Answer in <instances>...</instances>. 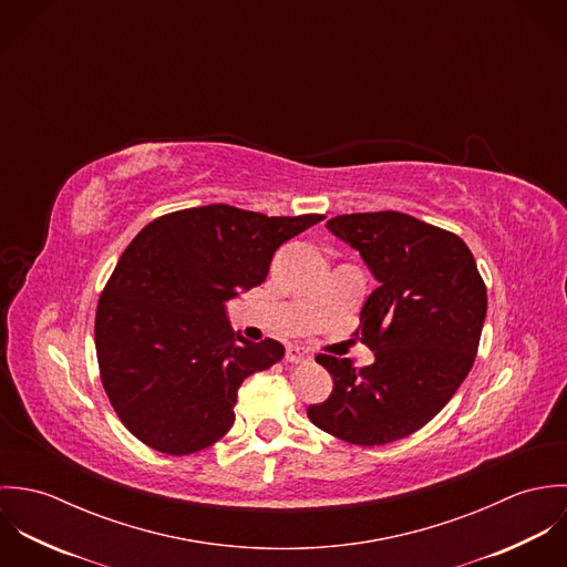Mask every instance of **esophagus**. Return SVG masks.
Returning a JSON list of instances; mask_svg holds the SVG:
<instances>
[{
	"mask_svg": "<svg viewBox=\"0 0 567 567\" xmlns=\"http://www.w3.org/2000/svg\"><path fill=\"white\" fill-rule=\"evenodd\" d=\"M306 360H310V353H308L303 347H299V344H290V347L286 349V362H290V364H299V362H306Z\"/></svg>",
	"mask_w": 567,
	"mask_h": 567,
	"instance_id": "obj_1",
	"label": "esophagus"
}]
</instances>
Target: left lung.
<instances>
[{"label":"left lung","mask_w":567,"mask_h":567,"mask_svg":"<svg viewBox=\"0 0 567 567\" xmlns=\"http://www.w3.org/2000/svg\"><path fill=\"white\" fill-rule=\"evenodd\" d=\"M327 229L353 246L378 288L355 336L375 362L319 355L333 389L308 408L310 421L353 445H384L423 427L474 367L486 317V286L456 234L400 212L344 214Z\"/></svg>","instance_id":"obj_1"}]
</instances>
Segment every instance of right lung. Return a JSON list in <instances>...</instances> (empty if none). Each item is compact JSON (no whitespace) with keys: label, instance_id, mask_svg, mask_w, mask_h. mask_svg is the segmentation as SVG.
<instances>
[{"label":"right lung","instance_id":"1","mask_svg":"<svg viewBox=\"0 0 567 567\" xmlns=\"http://www.w3.org/2000/svg\"><path fill=\"white\" fill-rule=\"evenodd\" d=\"M321 220L218 203L165 214L135 236L95 310L100 380L131 434L185 456L229 432L238 389L279 362L284 344L236 338L225 306L266 279L281 244Z\"/></svg>","mask_w":567,"mask_h":567}]
</instances>
